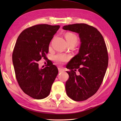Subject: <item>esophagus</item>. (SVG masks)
<instances>
[{"instance_id":"esophagus-1","label":"esophagus","mask_w":121,"mask_h":121,"mask_svg":"<svg viewBox=\"0 0 121 121\" xmlns=\"http://www.w3.org/2000/svg\"><path fill=\"white\" fill-rule=\"evenodd\" d=\"M58 70H59V73H61V72H62V71H64V69H62V68H60V67H59V68H58Z\"/></svg>"}]
</instances>
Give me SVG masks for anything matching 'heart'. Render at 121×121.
<instances>
[{
  "label": "heart",
  "mask_w": 121,
  "mask_h": 121,
  "mask_svg": "<svg viewBox=\"0 0 121 121\" xmlns=\"http://www.w3.org/2000/svg\"><path fill=\"white\" fill-rule=\"evenodd\" d=\"M65 38L68 45L75 46L78 42V38L77 36L73 32H67L65 35ZM68 56L63 54H58L53 56V60L58 65H61L63 63L67 62L69 60Z\"/></svg>",
  "instance_id": "obj_1"
}]
</instances>
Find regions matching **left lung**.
I'll use <instances>...</instances> for the list:
<instances>
[{
    "label": "left lung",
    "instance_id": "left-lung-1",
    "mask_svg": "<svg viewBox=\"0 0 121 121\" xmlns=\"http://www.w3.org/2000/svg\"><path fill=\"white\" fill-rule=\"evenodd\" d=\"M63 29L78 34L81 42L79 53L66 67L70 70L67 71V95L74 101H84L97 92L103 81L108 64L107 47L101 33L92 26L76 23Z\"/></svg>",
    "mask_w": 121,
    "mask_h": 121
}]
</instances>
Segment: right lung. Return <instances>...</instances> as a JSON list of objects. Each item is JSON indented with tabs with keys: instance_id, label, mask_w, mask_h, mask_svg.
<instances>
[{
	"instance_id": "add662e5",
	"label": "right lung",
	"mask_w": 121,
	"mask_h": 121,
	"mask_svg": "<svg viewBox=\"0 0 121 121\" xmlns=\"http://www.w3.org/2000/svg\"><path fill=\"white\" fill-rule=\"evenodd\" d=\"M59 28L46 24L30 26L16 40L12 55L16 78L22 91L34 99L48 97L58 73L53 63L39 69L37 62L47 59L49 44Z\"/></svg>"
}]
</instances>
